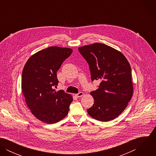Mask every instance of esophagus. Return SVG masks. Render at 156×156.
<instances>
[{"label": "esophagus", "instance_id": "1", "mask_svg": "<svg viewBox=\"0 0 156 156\" xmlns=\"http://www.w3.org/2000/svg\"><path fill=\"white\" fill-rule=\"evenodd\" d=\"M83 95H84L83 92H79V93H78V94H76V96L77 97H82Z\"/></svg>", "mask_w": 156, "mask_h": 156}]
</instances>
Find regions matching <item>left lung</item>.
Instances as JSON below:
<instances>
[{
  "label": "left lung",
  "mask_w": 156,
  "mask_h": 156,
  "mask_svg": "<svg viewBox=\"0 0 156 156\" xmlns=\"http://www.w3.org/2000/svg\"><path fill=\"white\" fill-rule=\"evenodd\" d=\"M78 49L89 64L91 80L101 81L98 88L90 93L94 103L87 112L98 121L113 120L124 111L133 95L130 64L121 51L104 44Z\"/></svg>",
  "instance_id": "obj_1"
}]
</instances>
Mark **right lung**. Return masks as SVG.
Masks as SVG:
<instances>
[{
    "label": "right lung",
    "instance_id": "obj_1",
    "mask_svg": "<svg viewBox=\"0 0 156 156\" xmlns=\"http://www.w3.org/2000/svg\"><path fill=\"white\" fill-rule=\"evenodd\" d=\"M67 47H50L32 55L23 69L22 90L32 113L41 121L54 124L64 119L73 97L64 90L56 91L57 71L72 53Z\"/></svg>",
    "mask_w": 156,
    "mask_h": 156
}]
</instances>
